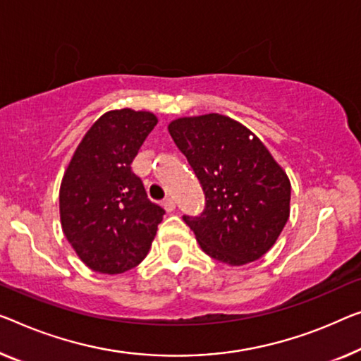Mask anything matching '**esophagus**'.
I'll use <instances>...</instances> for the list:
<instances>
[{
    "instance_id": "34e87169",
    "label": "esophagus",
    "mask_w": 361,
    "mask_h": 361,
    "mask_svg": "<svg viewBox=\"0 0 361 361\" xmlns=\"http://www.w3.org/2000/svg\"><path fill=\"white\" fill-rule=\"evenodd\" d=\"M162 206L165 207V211H169V212L175 211V199L173 197H165Z\"/></svg>"
}]
</instances>
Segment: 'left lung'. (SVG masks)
Masks as SVG:
<instances>
[{
  "label": "left lung",
  "instance_id": "1",
  "mask_svg": "<svg viewBox=\"0 0 361 361\" xmlns=\"http://www.w3.org/2000/svg\"><path fill=\"white\" fill-rule=\"evenodd\" d=\"M169 131L206 196L201 214L183 215L202 251L230 266L259 259L290 215L282 166L248 128L219 113L178 118Z\"/></svg>",
  "mask_w": 361,
  "mask_h": 361
}]
</instances>
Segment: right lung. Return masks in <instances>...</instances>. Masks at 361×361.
Masks as SVG:
<instances>
[{
    "mask_svg": "<svg viewBox=\"0 0 361 361\" xmlns=\"http://www.w3.org/2000/svg\"><path fill=\"white\" fill-rule=\"evenodd\" d=\"M157 125L150 111H106L85 133L60 188L63 232L95 272L123 274L147 256L165 211L131 170Z\"/></svg>",
    "mask_w": 361,
    "mask_h": 361,
    "instance_id": "add662e5",
    "label": "right lung"
}]
</instances>
